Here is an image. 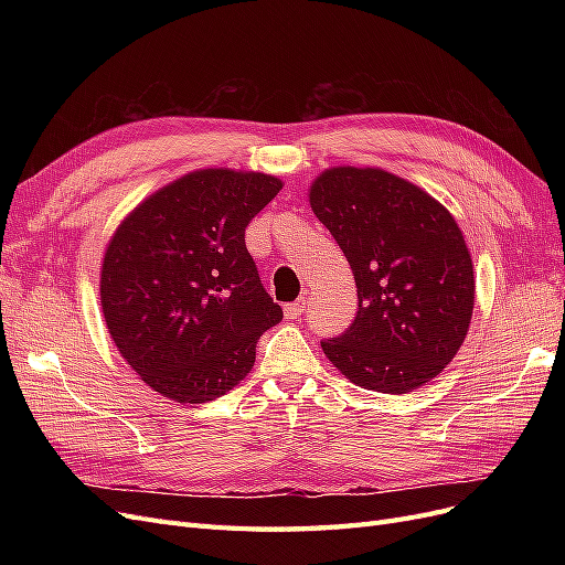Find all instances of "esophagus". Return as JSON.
Wrapping results in <instances>:
<instances>
[{"label":"esophagus","instance_id":"obj_1","mask_svg":"<svg viewBox=\"0 0 565 565\" xmlns=\"http://www.w3.org/2000/svg\"><path fill=\"white\" fill-rule=\"evenodd\" d=\"M303 311H306V299H303V297L297 299V301H292V303H285V316H287L289 320L299 318Z\"/></svg>","mask_w":565,"mask_h":565}]
</instances>
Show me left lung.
I'll list each match as a JSON object with an SVG mask.
<instances>
[{"label":"left lung","mask_w":565,"mask_h":565,"mask_svg":"<svg viewBox=\"0 0 565 565\" xmlns=\"http://www.w3.org/2000/svg\"><path fill=\"white\" fill-rule=\"evenodd\" d=\"M311 210L344 252L358 287L347 332L322 339L330 363L380 393H407L446 367L473 313V264L452 214L384 169L334 167Z\"/></svg>","instance_id":"left-lung-1"}]
</instances>
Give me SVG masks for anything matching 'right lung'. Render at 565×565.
I'll return each instance as SVG.
<instances>
[{"instance_id":"right-lung-1","label":"right lung","mask_w":565,"mask_h":565,"mask_svg":"<svg viewBox=\"0 0 565 565\" xmlns=\"http://www.w3.org/2000/svg\"><path fill=\"white\" fill-rule=\"evenodd\" d=\"M259 172L200 169L160 188L108 243L100 306L125 361L164 398L207 403L245 380L282 320L245 228L280 193Z\"/></svg>"}]
</instances>
